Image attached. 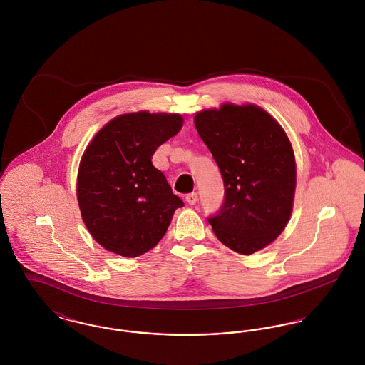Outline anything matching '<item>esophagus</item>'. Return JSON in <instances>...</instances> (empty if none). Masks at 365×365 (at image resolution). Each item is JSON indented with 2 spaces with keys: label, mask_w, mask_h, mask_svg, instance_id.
Returning a JSON list of instances; mask_svg holds the SVG:
<instances>
[{
  "label": "esophagus",
  "mask_w": 365,
  "mask_h": 365,
  "mask_svg": "<svg viewBox=\"0 0 365 365\" xmlns=\"http://www.w3.org/2000/svg\"><path fill=\"white\" fill-rule=\"evenodd\" d=\"M197 200H198L197 192H190V194H187V195H186V201H187V204H189V205H194V204L197 202Z\"/></svg>",
  "instance_id": "esophagus-1"
}]
</instances>
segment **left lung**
<instances>
[{"label":"left lung","instance_id":"1","mask_svg":"<svg viewBox=\"0 0 365 365\" xmlns=\"http://www.w3.org/2000/svg\"><path fill=\"white\" fill-rule=\"evenodd\" d=\"M194 125L225 182V204L209 225L231 250L259 252L278 238L293 212L297 167L290 139L255 104L202 109Z\"/></svg>","mask_w":365,"mask_h":365}]
</instances>
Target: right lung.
Masks as SVG:
<instances>
[{"mask_svg": "<svg viewBox=\"0 0 365 365\" xmlns=\"http://www.w3.org/2000/svg\"><path fill=\"white\" fill-rule=\"evenodd\" d=\"M183 125L179 113L148 110L113 118L87 145L76 197L91 237L108 252L138 257L156 246L183 201L152 164L157 148Z\"/></svg>", "mask_w": 365, "mask_h": 365, "instance_id": "add662e5", "label": "right lung"}]
</instances>
